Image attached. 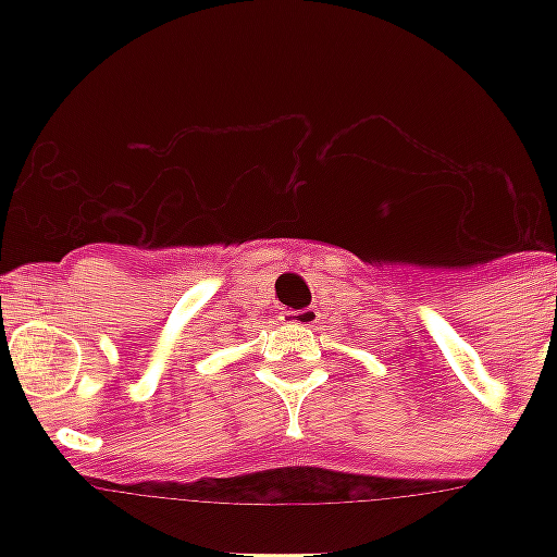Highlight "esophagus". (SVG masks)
I'll return each instance as SVG.
<instances>
[{"mask_svg":"<svg viewBox=\"0 0 557 557\" xmlns=\"http://www.w3.org/2000/svg\"><path fill=\"white\" fill-rule=\"evenodd\" d=\"M288 323H297V326H314V323L321 321V312L312 309V306H306V309H295V312H286Z\"/></svg>","mask_w":557,"mask_h":557,"instance_id":"34e87169","label":"esophagus"}]
</instances>
